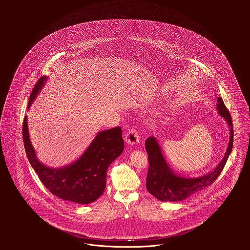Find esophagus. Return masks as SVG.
Instances as JSON below:
<instances>
[{
  "label": "esophagus",
  "mask_w": 250,
  "mask_h": 250,
  "mask_svg": "<svg viewBox=\"0 0 250 250\" xmlns=\"http://www.w3.org/2000/svg\"><path fill=\"white\" fill-rule=\"evenodd\" d=\"M125 143H128L130 145H137L138 143H140V136H139L138 132H136L135 129H132L126 133Z\"/></svg>",
  "instance_id": "esophagus-1"
}]
</instances>
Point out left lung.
Returning a JSON list of instances; mask_svg holds the SVG:
<instances>
[{
  "label": "left lung",
  "mask_w": 250,
  "mask_h": 250,
  "mask_svg": "<svg viewBox=\"0 0 250 250\" xmlns=\"http://www.w3.org/2000/svg\"><path fill=\"white\" fill-rule=\"evenodd\" d=\"M216 108L218 114L224 118L229 130L230 139L224 157L214 170L199 177H185L176 173L167 164L162 148L156 138L150 137L145 142V150L148 154L149 168L146 179L147 190L161 201L176 202L189 197L212 185L222 171L233 147L234 130L230 112L225 107L221 97L217 98Z\"/></svg>",
  "instance_id": "1"
}]
</instances>
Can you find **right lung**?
Listing matches in <instances>:
<instances>
[{
  "label": "right lung",
  "instance_id": "1",
  "mask_svg": "<svg viewBox=\"0 0 250 250\" xmlns=\"http://www.w3.org/2000/svg\"><path fill=\"white\" fill-rule=\"evenodd\" d=\"M47 80V77L38 80L28 107L35 102ZM23 141L31 166L50 192L78 204L92 203L102 195L106 188L107 168L124 150L122 130L115 127L98 132L83 155L70 165L53 168L43 165L36 157L29 135L27 116L23 122Z\"/></svg>",
  "mask_w": 250,
  "mask_h": 250
}]
</instances>
